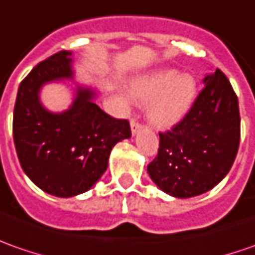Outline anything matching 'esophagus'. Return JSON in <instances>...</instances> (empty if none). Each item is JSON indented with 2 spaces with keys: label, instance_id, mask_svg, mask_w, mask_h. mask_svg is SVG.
<instances>
[{
  "label": "esophagus",
  "instance_id": "esophagus-1",
  "mask_svg": "<svg viewBox=\"0 0 255 255\" xmlns=\"http://www.w3.org/2000/svg\"><path fill=\"white\" fill-rule=\"evenodd\" d=\"M141 128H142V126H141L136 120H131V131H132V134H134V135H135L136 132H138Z\"/></svg>",
  "mask_w": 255,
  "mask_h": 255
}]
</instances>
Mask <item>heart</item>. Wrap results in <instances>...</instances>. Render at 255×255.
<instances>
[{
    "mask_svg": "<svg viewBox=\"0 0 255 255\" xmlns=\"http://www.w3.org/2000/svg\"><path fill=\"white\" fill-rule=\"evenodd\" d=\"M131 97L148 105L146 117L156 128L176 126L190 110L196 99L193 77L172 69L155 70L139 76L131 83Z\"/></svg>",
    "mask_w": 255,
    "mask_h": 255,
    "instance_id": "heart-1",
    "label": "heart"
}]
</instances>
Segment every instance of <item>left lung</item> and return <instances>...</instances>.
<instances>
[{"mask_svg":"<svg viewBox=\"0 0 255 255\" xmlns=\"http://www.w3.org/2000/svg\"><path fill=\"white\" fill-rule=\"evenodd\" d=\"M203 83L186 116L159 132L158 155L148 165L155 185L175 198H193L215 188L239 151L240 111L232 84L219 69Z\"/></svg>","mask_w":255,"mask_h":255,"instance_id":"8db88e82","label":"left lung"}]
</instances>
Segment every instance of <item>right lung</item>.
<instances>
[{
	"label": "right lung",
	"instance_id": "1",
	"mask_svg": "<svg viewBox=\"0 0 255 255\" xmlns=\"http://www.w3.org/2000/svg\"><path fill=\"white\" fill-rule=\"evenodd\" d=\"M70 56L62 50L33 67L19 84L13 109V144L23 172L57 198L87 192L107 169L113 146L131 136L129 123L101 110L92 89L79 87L63 113L43 109L40 87L73 77Z\"/></svg>",
	"mask_w": 255,
	"mask_h": 255
}]
</instances>
